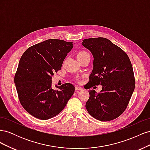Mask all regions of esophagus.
Segmentation results:
<instances>
[{"label":"esophagus","mask_w":150,"mask_h":150,"mask_svg":"<svg viewBox=\"0 0 150 150\" xmlns=\"http://www.w3.org/2000/svg\"><path fill=\"white\" fill-rule=\"evenodd\" d=\"M75 89H76V91H78L82 90V89H83V88H81V87H79V86H76Z\"/></svg>","instance_id":"1"}]
</instances>
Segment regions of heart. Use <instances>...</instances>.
I'll list each match as a JSON object with an SVG mask.
<instances>
[{"label":"heart","instance_id":"heart-1","mask_svg":"<svg viewBox=\"0 0 150 150\" xmlns=\"http://www.w3.org/2000/svg\"><path fill=\"white\" fill-rule=\"evenodd\" d=\"M87 55H89V54L87 52H86L84 51H81L78 52V54H77V58H78V59H80L81 57H83Z\"/></svg>","mask_w":150,"mask_h":150}]
</instances>
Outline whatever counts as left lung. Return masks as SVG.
<instances>
[{
  "label": "left lung",
  "instance_id": "left-lung-1",
  "mask_svg": "<svg viewBox=\"0 0 150 150\" xmlns=\"http://www.w3.org/2000/svg\"><path fill=\"white\" fill-rule=\"evenodd\" d=\"M83 46L93 54V69L86 89L101 84L97 93L89 90L86 110L95 119L111 121L125 111L135 87L133 66L126 53L104 38L84 39Z\"/></svg>",
  "mask_w": 150,
  "mask_h": 150
}]
</instances>
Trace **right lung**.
I'll return each mask as SVG.
<instances>
[{"instance_id":"1","label":"right lung","mask_w":150,"mask_h":150,"mask_svg":"<svg viewBox=\"0 0 150 150\" xmlns=\"http://www.w3.org/2000/svg\"><path fill=\"white\" fill-rule=\"evenodd\" d=\"M72 42L47 39L22 54L14 77L21 105L36 118L46 120L60 113L74 93V86L63 84L52 88V76L61 70Z\"/></svg>"}]
</instances>
